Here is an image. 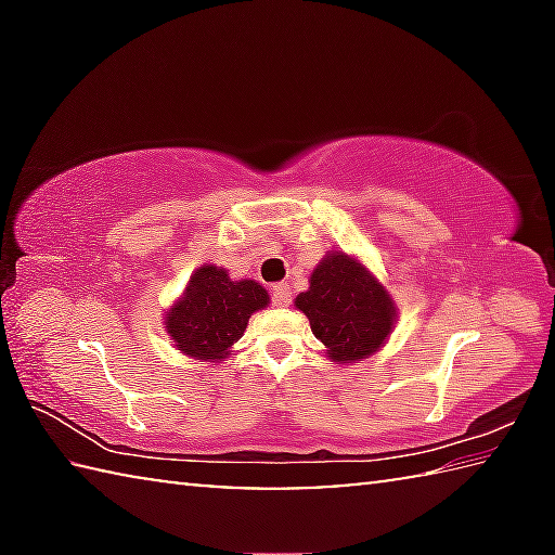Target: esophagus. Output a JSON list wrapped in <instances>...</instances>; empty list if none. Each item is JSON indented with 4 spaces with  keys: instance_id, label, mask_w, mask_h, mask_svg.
<instances>
[{
    "instance_id": "1",
    "label": "esophagus",
    "mask_w": 555,
    "mask_h": 555,
    "mask_svg": "<svg viewBox=\"0 0 555 555\" xmlns=\"http://www.w3.org/2000/svg\"><path fill=\"white\" fill-rule=\"evenodd\" d=\"M271 296H274V304L276 306H288L291 304V288H288V284H276L274 291H271Z\"/></svg>"
}]
</instances>
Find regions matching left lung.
<instances>
[{
  "mask_svg": "<svg viewBox=\"0 0 555 555\" xmlns=\"http://www.w3.org/2000/svg\"><path fill=\"white\" fill-rule=\"evenodd\" d=\"M296 308L308 315L327 357L340 364L377 352L397 321L389 291L345 251L321 259L311 288L296 296Z\"/></svg>",
  "mask_w": 555,
  "mask_h": 555,
  "instance_id": "8db88e82",
  "label": "left lung"
}]
</instances>
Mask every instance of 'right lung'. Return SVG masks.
<instances>
[{
	"instance_id": "right-lung-1",
	"label": "right lung",
	"mask_w": 555,
	"mask_h": 555,
	"mask_svg": "<svg viewBox=\"0 0 555 555\" xmlns=\"http://www.w3.org/2000/svg\"><path fill=\"white\" fill-rule=\"evenodd\" d=\"M269 306V294L257 281H232L220 267L193 271L183 296L166 313V333L181 352L203 362H218L247 331L251 313Z\"/></svg>"
}]
</instances>
